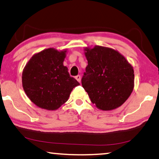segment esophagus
Instances as JSON below:
<instances>
[{"label":"esophagus","instance_id":"1","mask_svg":"<svg viewBox=\"0 0 159 159\" xmlns=\"http://www.w3.org/2000/svg\"><path fill=\"white\" fill-rule=\"evenodd\" d=\"M75 79H76L78 81H79V83H80V80H81V77H80V75H76V76L75 77Z\"/></svg>","mask_w":159,"mask_h":159}]
</instances>
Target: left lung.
<instances>
[{"instance_id":"left-lung-1","label":"left lung","mask_w":159,"mask_h":159,"mask_svg":"<svg viewBox=\"0 0 159 159\" xmlns=\"http://www.w3.org/2000/svg\"><path fill=\"white\" fill-rule=\"evenodd\" d=\"M84 51L88 66L81 83L91 102L102 111L120 107L134 90L133 66L113 48L95 46Z\"/></svg>"}]
</instances>
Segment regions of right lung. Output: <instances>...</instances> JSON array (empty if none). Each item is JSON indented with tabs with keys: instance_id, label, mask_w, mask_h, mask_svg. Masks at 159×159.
Here are the masks:
<instances>
[{
	"instance_id": "1",
	"label": "right lung",
	"mask_w": 159,
	"mask_h": 159,
	"mask_svg": "<svg viewBox=\"0 0 159 159\" xmlns=\"http://www.w3.org/2000/svg\"><path fill=\"white\" fill-rule=\"evenodd\" d=\"M66 52L45 49L34 54L23 68V90L38 107L57 110L68 101L73 88L80 85L63 66Z\"/></svg>"
}]
</instances>
